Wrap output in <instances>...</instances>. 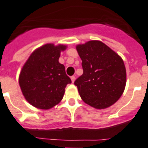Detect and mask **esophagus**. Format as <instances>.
<instances>
[{"label": "esophagus", "instance_id": "esophagus-1", "mask_svg": "<svg viewBox=\"0 0 148 148\" xmlns=\"http://www.w3.org/2000/svg\"><path fill=\"white\" fill-rule=\"evenodd\" d=\"M75 77L74 76V75H73V76H71V80H72V82H75Z\"/></svg>", "mask_w": 148, "mask_h": 148}]
</instances>
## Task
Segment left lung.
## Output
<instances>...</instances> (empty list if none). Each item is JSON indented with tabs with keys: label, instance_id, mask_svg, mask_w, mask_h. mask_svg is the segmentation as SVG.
I'll list each match as a JSON object with an SVG mask.
<instances>
[{
	"label": "left lung",
	"instance_id": "left-lung-1",
	"mask_svg": "<svg viewBox=\"0 0 148 148\" xmlns=\"http://www.w3.org/2000/svg\"><path fill=\"white\" fill-rule=\"evenodd\" d=\"M83 74L74 82L82 101L96 109H105L122 96L126 84L123 59L100 41L76 46Z\"/></svg>",
	"mask_w": 148,
	"mask_h": 148
}]
</instances>
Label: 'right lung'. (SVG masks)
<instances>
[{"label":"right lung","instance_id":"obj_1","mask_svg":"<svg viewBox=\"0 0 148 148\" xmlns=\"http://www.w3.org/2000/svg\"><path fill=\"white\" fill-rule=\"evenodd\" d=\"M66 46L47 44L35 50L20 72L19 83L29 103L38 109L48 110L59 103L67 84L72 82L65 66L59 63L61 51Z\"/></svg>","mask_w":148,"mask_h":148}]
</instances>
